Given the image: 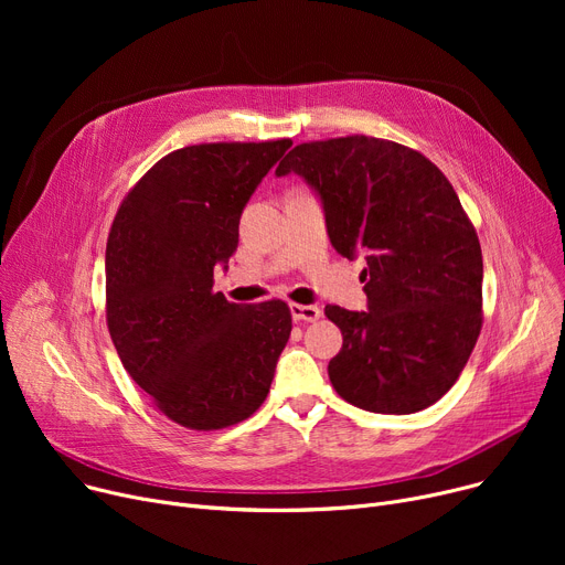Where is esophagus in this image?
<instances>
[{
  "label": "esophagus",
  "mask_w": 565,
  "mask_h": 565,
  "mask_svg": "<svg viewBox=\"0 0 565 565\" xmlns=\"http://www.w3.org/2000/svg\"><path fill=\"white\" fill-rule=\"evenodd\" d=\"M290 316H292L295 322H300V320L313 322V320H318L322 316V311L318 307H313V305H290Z\"/></svg>",
  "instance_id": "esophagus-1"
}]
</instances>
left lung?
I'll list each match as a JSON object with an SVG mask.
<instances>
[{
	"instance_id": "obj_1",
	"label": "left lung",
	"mask_w": 565,
	"mask_h": 565,
	"mask_svg": "<svg viewBox=\"0 0 565 565\" xmlns=\"http://www.w3.org/2000/svg\"><path fill=\"white\" fill-rule=\"evenodd\" d=\"M279 178L318 196L332 247L366 258V309L324 307L343 345L337 394L377 414H412L447 394L481 332L483 256L451 183L394 141L339 137L295 146Z\"/></svg>"
}]
</instances>
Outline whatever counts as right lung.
<instances>
[{"mask_svg": "<svg viewBox=\"0 0 565 565\" xmlns=\"http://www.w3.org/2000/svg\"><path fill=\"white\" fill-rule=\"evenodd\" d=\"M290 139L199 143L164 156L114 217L105 252L107 328L130 377L175 424L217 430L265 401L290 337L281 300L231 305L213 270Z\"/></svg>", "mask_w": 565, "mask_h": 565, "instance_id": "right-lung-1", "label": "right lung"}]
</instances>
